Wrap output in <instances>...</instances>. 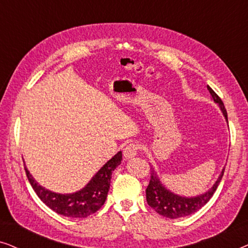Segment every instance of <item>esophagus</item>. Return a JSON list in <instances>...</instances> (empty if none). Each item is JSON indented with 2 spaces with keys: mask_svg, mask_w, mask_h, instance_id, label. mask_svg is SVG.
I'll return each instance as SVG.
<instances>
[{
  "mask_svg": "<svg viewBox=\"0 0 248 248\" xmlns=\"http://www.w3.org/2000/svg\"><path fill=\"white\" fill-rule=\"evenodd\" d=\"M139 149H140V147H139V144H137V143L127 144L126 147L124 148V150H123L124 157L126 158V159H130V158L135 157V155H138Z\"/></svg>",
  "mask_w": 248,
  "mask_h": 248,
  "instance_id": "34e87169",
  "label": "esophagus"
}]
</instances>
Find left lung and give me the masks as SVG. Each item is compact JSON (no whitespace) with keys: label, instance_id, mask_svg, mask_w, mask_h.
Masks as SVG:
<instances>
[{"label":"left lung","instance_id":"left-lung-1","mask_svg":"<svg viewBox=\"0 0 248 248\" xmlns=\"http://www.w3.org/2000/svg\"><path fill=\"white\" fill-rule=\"evenodd\" d=\"M208 90L211 93V96L215 100V103L219 105L220 109L225 115L227 122H228V116H227V110L223 105L222 100L220 99V97L213 91L211 88L208 86ZM223 171L225 168L222 169L221 174H220L218 181L215 183V185L209 189L208 192H205L204 194L194 196V198H185V196H179L177 194L169 191L161 184L160 179H159L157 172L155 171V169L151 167L150 171V182L145 191V195H147V202L148 204L155 210V212L162 217L169 219H177L183 218V217H187L192 213H194L202 208L203 205H205L209 202V200L212 198L215 194L217 187H218L220 181H221Z\"/></svg>","mask_w":248,"mask_h":248}]
</instances>
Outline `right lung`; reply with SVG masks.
Listing matches in <instances>:
<instances>
[{
  "label": "right lung",
  "mask_w": 248,
  "mask_h": 248,
  "mask_svg": "<svg viewBox=\"0 0 248 248\" xmlns=\"http://www.w3.org/2000/svg\"><path fill=\"white\" fill-rule=\"evenodd\" d=\"M122 162V151L101 167L82 189L72 194H59L44 188L37 183L25 167L27 177L38 198L59 215L71 218H87L97 212L106 201L109 191L111 172Z\"/></svg>",
  "instance_id": "obj_1"
}]
</instances>
